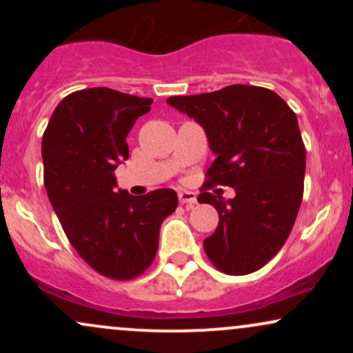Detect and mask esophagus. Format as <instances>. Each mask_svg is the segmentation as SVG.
Masks as SVG:
<instances>
[{"label":"esophagus","mask_w":353,"mask_h":353,"mask_svg":"<svg viewBox=\"0 0 353 353\" xmlns=\"http://www.w3.org/2000/svg\"><path fill=\"white\" fill-rule=\"evenodd\" d=\"M179 202L181 204H185V208L190 209L197 204V196L196 192H190V190H182L179 192Z\"/></svg>","instance_id":"obj_1"}]
</instances>
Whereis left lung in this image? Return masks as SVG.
<instances>
[{
	"mask_svg": "<svg viewBox=\"0 0 353 353\" xmlns=\"http://www.w3.org/2000/svg\"><path fill=\"white\" fill-rule=\"evenodd\" d=\"M168 104L204 129L216 154L204 189L222 184L236 190L229 201L210 192L197 197L219 212L205 254L229 275L255 272L281 250L301 208L305 148L297 116L274 91L245 84L172 96Z\"/></svg>",
	"mask_w": 353,
	"mask_h": 353,
	"instance_id": "8db88e82",
	"label": "left lung"
}]
</instances>
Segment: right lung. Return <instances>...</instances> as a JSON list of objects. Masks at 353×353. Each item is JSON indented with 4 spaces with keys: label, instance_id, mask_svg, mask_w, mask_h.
I'll return each mask as SVG.
<instances>
[{
    "label": "right lung",
    "instance_id": "right-lung-1",
    "mask_svg": "<svg viewBox=\"0 0 353 353\" xmlns=\"http://www.w3.org/2000/svg\"><path fill=\"white\" fill-rule=\"evenodd\" d=\"M151 104L109 88L83 89L56 106L43 136L44 188L64 232L92 269L117 281L151 265L161 224L177 208L172 189L141 197L117 189L125 137Z\"/></svg>",
    "mask_w": 353,
    "mask_h": 353
}]
</instances>
